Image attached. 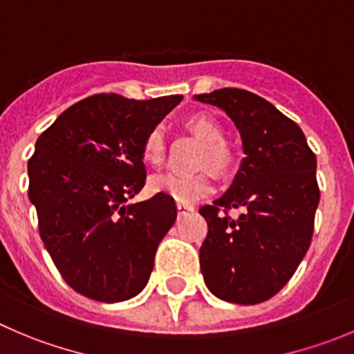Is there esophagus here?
<instances>
[{
	"label": "esophagus",
	"mask_w": 354,
	"mask_h": 354,
	"mask_svg": "<svg viewBox=\"0 0 354 354\" xmlns=\"http://www.w3.org/2000/svg\"><path fill=\"white\" fill-rule=\"evenodd\" d=\"M177 210H179V215L187 214V212H193L194 208L191 205H184V203H177Z\"/></svg>",
	"instance_id": "34e87169"
}]
</instances>
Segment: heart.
<instances>
[{
    "label": "heart",
    "mask_w": 354,
    "mask_h": 354,
    "mask_svg": "<svg viewBox=\"0 0 354 354\" xmlns=\"http://www.w3.org/2000/svg\"><path fill=\"white\" fill-rule=\"evenodd\" d=\"M187 129L205 142L201 153V165H208L215 171H225L231 167L233 153L224 144V130L222 124L212 114L198 113L187 120ZM165 156V136L163 129L156 127L146 136L142 144V158L149 165H160ZM149 187L153 193L167 194L177 203L191 205L203 198L212 191V183L203 171L198 174H158L151 177Z\"/></svg>",
    "instance_id": "b5f03b06"
}]
</instances>
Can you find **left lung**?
Instances as JSON below:
<instances>
[{
  "instance_id": "8db88e82",
  "label": "left lung",
  "mask_w": 354,
  "mask_h": 354,
  "mask_svg": "<svg viewBox=\"0 0 354 354\" xmlns=\"http://www.w3.org/2000/svg\"><path fill=\"white\" fill-rule=\"evenodd\" d=\"M194 100L231 118L245 154L230 189L200 208L208 224L201 274L215 297L259 304L287 285L311 243L319 201L316 156L299 124L255 93L221 88ZM221 207L244 214L231 219Z\"/></svg>"
}]
</instances>
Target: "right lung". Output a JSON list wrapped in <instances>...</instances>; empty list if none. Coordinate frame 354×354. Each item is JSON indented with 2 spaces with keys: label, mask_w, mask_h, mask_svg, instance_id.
<instances>
[{
  "label": "right lung",
  "mask_w": 354,
  "mask_h": 354,
  "mask_svg": "<svg viewBox=\"0 0 354 354\" xmlns=\"http://www.w3.org/2000/svg\"><path fill=\"white\" fill-rule=\"evenodd\" d=\"M180 100L99 93L67 107L36 140L28 174L39 234L85 297L129 301L149 281L177 208L167 194L127 201L146 184L144 139Z\"/></svg>",
  "instance_id": "obj_1"
}]
</instances>
